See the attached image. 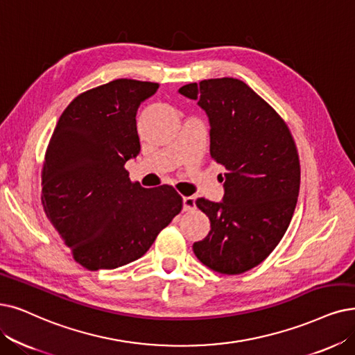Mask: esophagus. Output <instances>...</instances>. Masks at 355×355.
Returning a JSON list of instances; mask_svg holds the SVG:
<instances>
[{"label":"esophagus","mask_w":355,"mask_h":355,"mask_svg":"<svg viewBox=\"0 0 355 355\" xmlns=\"http://www.w3.org/2000/svg\"><path fill=\"white\" fill-rule=\"evenodd\" d=\"M196 205L193 196H183V211H193Z\"/></svg>","instance_id":"esophagus-1"}]
</instances>
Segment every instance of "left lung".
Returning a JSON list of instances; mask_svg holds the SVG:
<instances>
[{
	"mask_svg": "<svg viewBox=\"0 0 355 355\" xmlns=\"http://www.w3.org/2000/svg\"><path fill=\"white\" fill-rule=\"evenodd\" d=\"M179 93L205 110L209 154L225 167L223 201L195 202L211 230L193 253L217 272H246L277 248L293 218L300 189L294 139L278 113L237 78L191 83Z\"/></svg>",
	"mask_w": 355,
	"mask_h": 355,
	"instance_id": "obj_1",
	"label": "left lung"
}]
</instances>
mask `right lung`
Listing matches in <instances>:
<instances>
[{
    "label": "right lung",
    "instance_id": "obj_1",
    "mask_svg": "<svg viewBox=\"0 0 355 355\" xmlns=\"http://www.w3.org/2000/svg\"><path fill=\"white\" fill-rule=\"evenodd\" d=\"M157 83L113 80L77 96L56 123L42 168V204L74 259L90 271L130 263L182 209L172 187L132 183L137 110Z\"/></svg>",
    "mask_w": 355,
    "mask_h": 355
}]
</instances>
